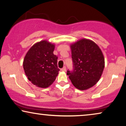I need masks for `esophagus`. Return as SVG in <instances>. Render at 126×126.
I'll list each match as a JSON object with an SVG mask.
<instances>
[{
    "instance_id": "esophagus-1",
    "label": "esophagus",
    "mask_w": 126,
    "mask_h": 126,
    "mask_svg": "<svg viewBox=\"0 0 126 126\" xmlns=\"http://www.w3.org/2000/svg\"><path fill=\"white\" fill-rule=\"evenodd\" d=\"M61 70L62 71H64V72H65V71H66V67L65 66H64L61 69Z\"/></svg>"
}]
</instances>
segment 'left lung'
Here are the masks:
<instances>
[{
  "label": "left lung",
  "instance_id": "1",
  "mask_svg": "<svg viewBox=\"0 0 126 126\" xmlns=\"http://www.w3.org/2000/svg\"><path fill=\"white\" fill-rule=\"evenodd\" d=\"M73 69H68L73 85L83 90L95 85L99 80L104 68V58L100 49L95 43L82 39L71 46Z\"/></svg>",
  "mask_w": 126,
  "mask_h": 126
}]
</instances>
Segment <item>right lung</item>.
<instances>
[{
	"instance_id": "1",
	"label": "right lung",
	"mask_w": 126,
	"mask_h": 126,
	"mask_svg": "<svg viewBox=\"0 0 126 126\" xmlns=\"http://www.w3.org/2000/svg\"><path fill=\"white\" fill-rule=\"evenodd\" d=\"M54 47L47 41H41L33 45L24 58L26 75L36 86L47 87L58 76L60 70L57 65L58 57L53 54Z\"/></svg>"
}]
</instances>
